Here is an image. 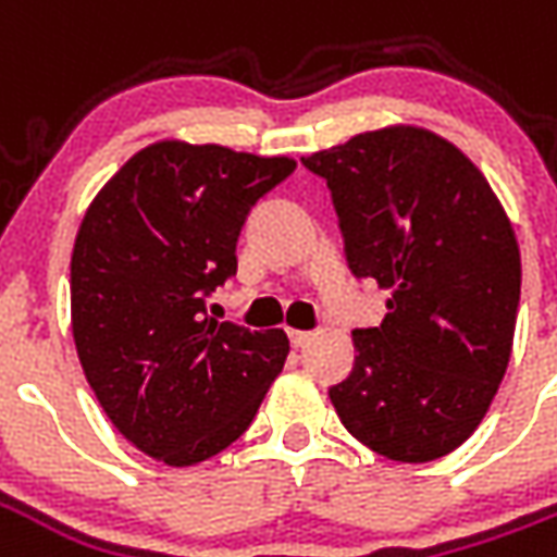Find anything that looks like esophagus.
Masks as SVG:
<instances>
[{
  "instance_id": "34e87169",
  "label": "esophagus",
  "mask_w": 557,
  "mask_h": 557,
  "mask_svg": "<svg viewBox=\"0 0 557 557\" xmlns=\"http://www.w3.org/2000/svg\"><path fill=\"white\" fill-rule=\"evenodd\" d=\"M289 339H292V346H307L310 339H313V331H289Z\"/></svg>"
}]
</instances>
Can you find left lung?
<instances>
[{
    "label": "left lung",
    "mask_w": 557,
    "mask_h": 557,
    "mask_svg": "<svg viewBox=\"0 0 557 557\" xmlns=\"http://www.w3.org/2000/svg\"><path fill=\"white\" fill-rule=\"evenodd\" d=\"M325 178L351 274L391 289L355 327L331 387L343 426L375 454L430 462L478 430L513 346L522 265L510 220L471 160L418 127L358 134L301 158Z\"/></svg>",
    "instance_id": "obj_1"
}]
</instances>
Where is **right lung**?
Masks as SVG:
<instances>
[{"instance_id": "1", "label": "right lung", "mask_w": 557, "mask_h": 557, "mask_svg": "<svg viewBox=\"0 0 557 557\" xmlns=\"http://www.w3.org/2000/svg\"><path fill=\"white\" fill-rule=\"evenodd\" d=\"M289 158L154 143L91 202L71 256L83 373L113 426L166 466H196L253 423L289 339L214 322L208 298L238 271L250 208Z\"/></svg>"}]
</instances>
